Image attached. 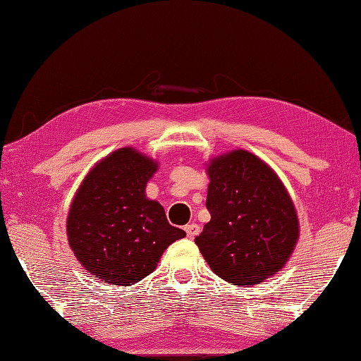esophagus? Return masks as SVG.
<instances>
[{"mask_svg": "<svg viewBox=\"0 0 361 361\" xmlns=\"http://www.w3.org/2000/svg\"><path fill=\"white\" fill-rule=\"evenodd\" d=\"M185 233L188 238H195L200 233V226L197 224H190V225H185Z\"/></svg>", "mask_w": 361, "mask_h": 361, "instance_id": "34e87169", "label": "esophagus"}]
</instances>
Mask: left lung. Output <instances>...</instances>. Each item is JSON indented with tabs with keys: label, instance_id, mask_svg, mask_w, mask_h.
I'll return each instance as SVG.
<instances>
[{
	"label": "left lung",
	"instance_id": "left-lung-1",
	"mask_svg": "<svg viewBox=\"0 0 361 361\" xmlns=\"http://www.w3.org/2000/svg\"><path fill=\"white\" fill-rule=\"evenodd\" d=\"M206 173L211 220L195 243L207 264L239 287L277 274L300 238L295 204L279 176L244 149L211 158Z\"/></svg>",
	"mask_w": 361,
	"mask_h": 361
}]
</instances>
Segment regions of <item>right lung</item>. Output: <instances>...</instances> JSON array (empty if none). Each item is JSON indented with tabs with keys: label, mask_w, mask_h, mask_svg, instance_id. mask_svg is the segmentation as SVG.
Here are the masks:
<instances>
[{
	"label": "right lung",
	"mask_w": 361,
	"mask_h": 361,
	"mask_svg": "<svg viewBox=\"0 0 361 361\" xmlns=\"http://www.w3.org/2000/svg\"><path fill=\"white\" fill-rule=\"evenodd\" d=\"M158 161L122 147L88 171L69 206L66 235L93 277L130 287L155 271L163 252L185 231L168 224L163 206L145 197Z\"/></svg>",
	"instance_id": "1"
}]
</instances>
